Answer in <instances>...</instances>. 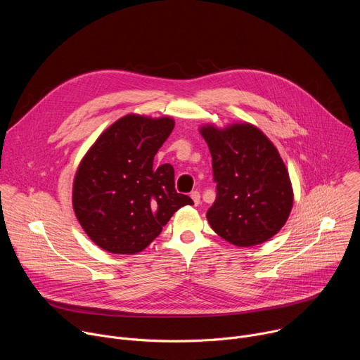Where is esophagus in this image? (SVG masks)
<instances>
[{
	"mask_svg": "<svg viewBox=\"0 0 360 360\" xmlns=\"http://www.w3.org/2000/svg\"><path fill=\"white\" fill-rule=\"evenodd\" d=\"M191 198H192V200H193V205H195V207H198V205L200 203V195H199V192H198V191L191 192Z\"/></svg>",
	"mask_w": 360,
	"mask_h": 360,
	"instance_id": "esophagus-1",
	"label": "esophagus"
}]
</instances>
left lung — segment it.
Wrapping results in <instances>:
<instances>
[{
  "label": "left lung",
  "mask_w": 360,
  "mask_h": 360,
  "mask_svg": "<svg viewBox=\"0 0 360 360\" xmlns=\"http://www.w3.org/2000/svg\"><path fill=\"white\" fill-rule=\"evenodd\" d=\"M212 157L217 199L211 228L239 248L266 242L286 224L293 205L288 169L275 145L256 127L200 128Z\"/></svg>",
  "instance_id": "8db88e82"
}]
</instances>
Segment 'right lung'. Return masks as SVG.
Returning <instances> with one entry per match:
<instances>
[{
    "label": "right lung",
    "mask_w": 360,
    "mask_h": 360,
    "mask_svg": "<svg viewBox=\"0 0 360 360\" xmlns=\"http://www.w3.org/2000/svg\"><path fill=\"white\" fill-rule=\"evenodd\" d=\"M175 122L125 115L105 129L82 158L72 188L78 222L89 239L111 253L132 255L155 239L188 195L175 191L171 164L153 157Z\"/></svg>",
    "instance_id": "right-lung-1"
}]
</instances>
